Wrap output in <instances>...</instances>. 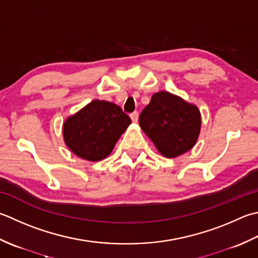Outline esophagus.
Instances as JSON below:
<instances>
[{
	"label": "esophagus",
	"mask_w": 258,
	"mask_h": 258,
	"mask_svg": "<svg viewBox=\"0 0 258 258\" xmlns=\"http://www.w3.org/2000/svg\"><path fill=\"white\" fill-rule=\"evenodd\" d=\"M130 116H131V118H132L134 123H136L139 120V113L138 112H133Z\"/></svg>",
	"instance_id": "obj_1"
}]
</instances>
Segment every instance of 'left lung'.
I'll list each match as a JSON object with an SVG mask.
<instances>
[{
	"instance_id": "1",
	"label": "left lung",
	"mask_w": 258,
	"mask_h": 258,
	"mask_svg": "<svg viewBox=\"0 0 258 258\" xmlns=\"http://www.w3.org/2000/svg\"><path fill=\"white\" fill-rule=\"evenodd\" d=\"M140 126L165 158L173 159L194 148L201 130L196 105L169 92L155 93L140 115Z\"/></svg>"
}]
</instances>
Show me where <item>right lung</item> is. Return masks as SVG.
<instances>
[{"instance_id":"right-lung-1","label":"right lung","mask_w":258,"mask_h":258,"mask_svg":"<svg viewBox=\"0 0 258 258\" xmlns=\"http://www.w3.org/2000/svg\"><path fill=\"white\" fill-rule=\"evenodd\" d=\"M131 123L119 106L94 99L64 120L63 141L78 158L97 162L112 153Z\"/></svg>"}]
</instances>
